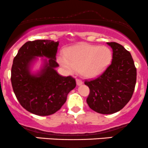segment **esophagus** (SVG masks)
Here are the masks:
<instances>
[{
	"mask_svg": "<svg viewBox=\"0 0 148 148\" xmlns=\"http://www.w3.org/2000/svg\"><path fill=\"white\" fill-rule=\"evenodd\" d=\"M76 84L77 86H80V85L83 84V81L81 80H80V79H76Z\"/></svg>",
	"mask_w": 148,
	"mask_h": 148,
	"instance_id": "obj_1",
	"label": "esophagus"
}]
</instances>
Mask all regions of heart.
<instances>
[{
	"mask_svg": "<svg viewBox=\"0 0 148 148\" xmlns=\"http://www.w3.org/2000/svg\"><path fill=\"white\" fill-rule=\"evenodd\" d=\"M112 57V51L107 47L83 43L67 49L58 61L68 73L80 71L84 77H94L107 68Z\"/></svg>",
	"mask_w": 148,
	"mask_h": 148,
	"instance_id": "1",
	"label": "heart"
}]
</instances>
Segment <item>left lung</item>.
<instances>
[{
  "label": "left lung",
  "instance_id": "1",
  "mask_svg": "<svg viewBox=\"0 0 148 148\" xmlns=\"http://www.w3.org/2000/svg\"><path fill=\"white\" fill-rule=\"evenodd\" d=\"M107 45L113 51L112 63L97 78L85 81L90 89L88 105L103 114L123 109L132 96L137 79V70L130 52L116 42H107Z\"/></svg>",
  "mask_w": 148,
  "mask_h": 148
}]
</instances>
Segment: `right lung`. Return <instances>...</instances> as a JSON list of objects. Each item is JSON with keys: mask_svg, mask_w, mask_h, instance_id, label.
I'll list each match as a JSON object with an SVG mask.
<instances>
[{"mask_svg": "<svg viewBox=\"0 0 148 148\" xmlns=\"http://www.w3.org/2000/svg\"><path fill=\"white\" fill-rule=\"evenodd\" d=\"M59 42L34 40L26 42L14 58L11 68V84L20 104L28 112L48 116L58 112L75 88L76 82L71 76L60 75L55 68ZM38 56L48 58L36 74L30 73Z\"/></svg>", "mask_w": 148, "mask_h": 148, "instance_id": "add662e5", "label": "right lung"}]
</instances>
